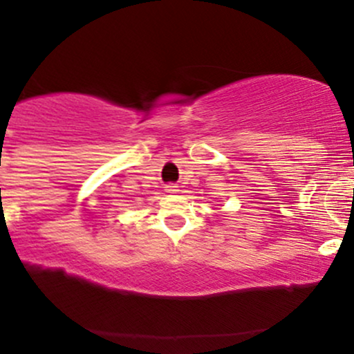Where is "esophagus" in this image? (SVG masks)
Here are the masks:
<instances>
[{"instance_id": "obj_1", "label": "esophagus", "mask_w": 354, "mask_h": 354, "mask_svg": "<svg viewBox=\"0 0 354 354\" xmlns=\"http://www.w3.org/2000/svg\"><path fill=\"white\" fill-rule=\"evenodd\" d=\"M178 186L176 185H168L166 186V193H176Z\"/></svg>"}]
</instances>
